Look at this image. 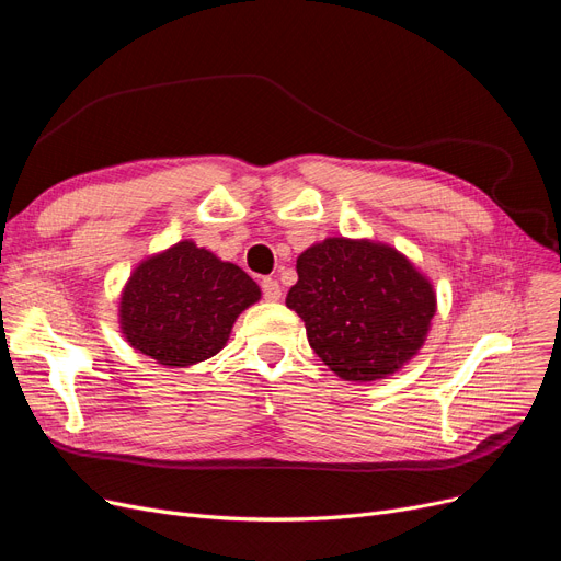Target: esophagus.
Wrapping results in <instances>:
<instances>
[{"instance_id":"esophagus-1","label":"esophagus","mask_w":561,"mask_h":561,"mask_svg":"<svg viewBox=\"0 0 561 561\" xmlns=\"http://www.w3.org/2000/svg\"><path fill=\"white\" fill-rule=\"evenodd\" d=\"M262 293L266 301H280L283 299V287L278 285L276 278H262Z\"/></svg>"}]
</instances>
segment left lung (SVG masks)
I'll list each match as a JSON object with an SVG mask.
<instances>
[{
	"label": "left lung",
	"mask_w": 561,
	"mask_h": 561,
	"mask_svg": "<svg viewBox=\"0 0 561 561\" xmlns=\"http://www.w3.org/2000/svg\"><path fill=\"white\" fill-rule=\"evenodd\" d=\"M297 276L285 304L304 320L316 355L343 380L388 378L427 341L434 285L388 243L324 239L297 257Z\"/></svg>",
	"instance_id": "1"
}]
</instances>
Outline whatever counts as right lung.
I'll return each instance as SVG.
<instances>
[{"instance_id":"right-lung-1","label":"right lung","mask_w":561,"mask_h":561,"mask_svg":"<svg viewBox=\"0 0 561 561\" xmlns=\"http://www.w3.org/2000/svg\"><path fill=\"white\" fill-rule=\"evenodd\" d=\"M260 297L241 266L185 239L137 264L121 293L118 322L134 351L181 369L218 355Z\"/></svg>"}]
</instances>
